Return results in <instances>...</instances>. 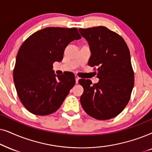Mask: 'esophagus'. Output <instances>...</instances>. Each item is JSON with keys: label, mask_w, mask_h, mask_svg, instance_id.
I'll list each match as a JSON object with an SVG mask.
<instances>
[{"label": "esophagus", "mask_w": 152, "mask_h": 152, "mask_svg": "<svg viewBox=\"0 0 152 152\" xmlns=\"http://www.w3.org/2000/svg\"><path fill=\"white\" fill-rule=\"evenodd\" d=\"M75 80H76V83H78V80H79V77H78L77 75H75Z\"/></svg>", "instance_id": "obj_1"}]
</instances>
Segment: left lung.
<instances>
[{
    "label": "left lung",
    "instance_id": "8db88e82",
    "mask_svg": "<svg viewBox=\"0 0 152 152\" xmlns=\"http://www.w3.org/2000/svg\"><path fill=\"white\" fill-rule=\"evenodd\" d=\"M78 30L90 46L92 55L88 65L97 66L99 78L93 85L89 79L78 80L84 89L80 104L93 118H113L126 107L134 86L129 49L120 35L104 26Z\"/></svg>",
    "mask_w": 152,
    "mask_h": 152
}]
</instances>
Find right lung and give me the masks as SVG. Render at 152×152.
<instances>
[{
	"label": "right lung",
	"mask_w": 152,
	"mask_h": 152,
	"mask_svg": "<svg viewBox=\"0 0 152 152\" xmlns=\"http://www.w3.org/2000/svg\"><path fill=\"white\" fill-rule=\"evenodd\" d=\"M81 36L77 28L48 27L27 38L18 51L13 72L20 101L32 114L48 115L60 108L75 85L74 75L54 74L66 46Z\"/></svg>",
	"instance_id": "1"
}]
</instances>
